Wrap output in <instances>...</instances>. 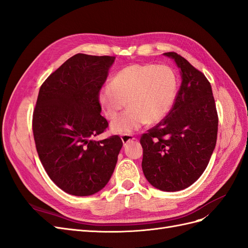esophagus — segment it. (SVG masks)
<instances>
[{"label": "esophagus", "mask_w": 248, "mask_h": 248, "mask_svg": "<svg viewBox=\"0 0 248 248\" xmlns=\"http://www.w3.org/2000/svg\"><path fill=\"white\" fill-rule=\"evenodd\" d=\"M121 140L123 141V144L126 145L127 142H129L131 140H134V137L132 136V134H123V136H121Z\"/></svg>", "instance_id": "1"}]
</instances>
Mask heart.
<instances>
[{"label":"heart","mask_w":248,"mask_h":248,"mask_svg":"<svg viewBox=\"0 0 248 248\" xmlns=\"http://www.w3.org/2000/svg\"><path fill=\"white\" fill-rule=\"evenodd\" d=\"M177 89V77L170 67L133 64L118 71L110 85L101 88L98 98L108 120L127 104L128 108L110 124L111 132L127 134L161 121L175 102Z\"/></svg>","instance_id":"1"}]
</instances>
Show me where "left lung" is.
<instances>
[{"instance_id":"1","label":"left lung","mask_w":248,"mask_h":248,"mask_svg":"<svg viewBox=\"0 0 248 248\" xmlns=\"http://www.w3.org/2000/svg\"><path fill=\"white\" fill-rule=\"evenodd\" d=\"M163 55L175 60L182 82L169 114L140 137L141 168L157 189L178 191L206 170L216 145L218 116L204 73L177 52Z\"/></svg>"}]
</instances>
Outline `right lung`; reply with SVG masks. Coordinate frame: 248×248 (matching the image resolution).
<instances>
[{
    "label": "right lung",
    "instance_id": "right-lung-1",
    "mask_svg": "<svg viewBox=\"0 0 248 248\" xmlns=\"http://www.w3.org/2000/svg\"><path fill=\"white\" fill-rule=\"evenodd\" d=\"M115 59L74 55L39 90L32 122L37 153L52 182L72 196L101 190L123 146L118 136L92 139L108 127L98 95Z\"/></svg>",
    "mask_w": 248,
    "mask_h": 248
}]
</instances>
